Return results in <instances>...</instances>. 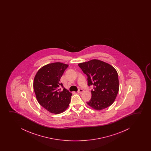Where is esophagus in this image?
<instances>
[{"mask_svg": "<svg viewBox=\"0 0 151 151\" xmlns=\"http://www.w3.org/2000/svg\"><path fill=\"white\" fill-rule=\"evenodd\" d=\"M83 89H79L78 91V93H80V94H81V93H83Z\"/></svg>", "mask_w": 151, "mask_h": 151, "instance_id": "obj_1", "label": "esophagus"}]
</instances>
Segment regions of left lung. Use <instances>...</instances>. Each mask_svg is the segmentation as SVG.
Segmentation results:
<instances>
[{
  "instance_id": "obj_1",
  "label": "left lung",
  "mask_w": 151,
  "mask_h": 151,
  "mask_svg": "<svg viewBox=\"0 0 151 151\" xmlns=\"http://www.w3.org/2000/svg\"><path fill=\"white\" fill-rule=\"evenodd\" d=\"M87 75L88 85L93 86L90 101L87 104L97 110L111 105L119 90L118 73L113 66L101 60L93 59L79 63Z\"/></svg>"
}]
</instances>
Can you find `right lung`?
<instances>
[{
	"mask_svg": "<svg viewBox=\"0 0 151 151\" xmlns=\"http://www.w3.org/2000/svg\"><path fill=\"white\" fill-rule=\"evenodd\" d=\"M68 64L61 62L50 63L43 66L35 75L33 89L40 105L51 113L64 111L70 103L72 94L65 89L60 78ZM64 88L61 91L60 87Z\"/></svg>",
	"mask_w": 151,
	"mask_h": 151,
	"instance_id": "obj_1",
	"label": "right lung"
}]
</instances>
